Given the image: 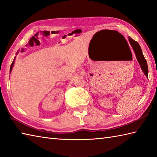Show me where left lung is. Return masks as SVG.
<instances>
[{"label":"left lung","mask_w":157,"mask_h":157,"mask_svg":"<svg viewBox=\"0 0 157 157\" xmlns=\"http://www.w3.org/2000/svg\"><path fill=\"white\" fill-rule=\"evenodd\" d=\"M129 40L130 44H131L132 46L133 49H134L135 54L136 55V58H137L139 64L141 66V68L142 69L143 72L144 73V74L146 75V77H148V69L147 62H146L144 56L142 54V51L140 46L139 44L137 42L135 41L134 40L132 39L130 37H129Z\"/></svg>","instance_id":"1"}]
</instances>
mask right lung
<instances>
[{"label":"right lung","instance_id":"add662e5","mask_svg":"<svg viewBox=\"0 0 157 157\" xmlns=\"http://www.w3.org/2000/svg\"><path fill=\"white\" fill-rule=\"evenodd\" d=\"M13 65H14V61H13L12 64H11V68H10V72L11 71V70H12V68H13Z\"/></svg>","mask_w":157,"mask_h":157}]
</instances>
